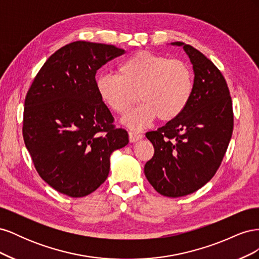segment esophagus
<instances>
[{
  "mask_svg": "<svg viewBox=\"0 0 259 259\" xmlns=\"http://www.w3.org/2000/svg\"><path fill=\"white\" fill-rule=\"evenodd\" d=\"M128 136L131 143H136L137 140L143 138V134H140V133L137 132H128Z\"/></svg>",
  "mask_w": 259,
  "mask_h": 259,
  "instance_id": "1",
  "label": "esophagus"
}]
</instances>
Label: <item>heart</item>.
Masks as SVG:
<instances>
[{
	"instance_id": "heart-1",
	"label": "heart",
	"mask_w": 259,
	"mask_h": 259,
	"mask_svg": "<svg viewBox=\"0 0 259 259\" xmlns=\"http://www.w3.org/2000/svg\"><path fill=\"white\" fill-rule=\"evenodd\" d=\"M96 91L100 100L111 111L124 115L138 100L140 105L124 117L133 130H140L155 117L169 122L182 114L191 99L193 74L180 59L137 52L123 60L116 75L97 76Z\"/></svg>"
}]
</instances>
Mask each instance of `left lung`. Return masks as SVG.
I'll return each mask as SVG.
<instances>
[{
	"label": "left lung",
	"mask_w": 259,
	"mask_h": 259,
	"mask_svg": "<svg viewBox=\"0 0 259 259\" xmlns=\"http://www.w3.org/2000/svg\"><path fill=\"white\" fill-rule=\"evenodd\" d=\"M183 46L193 66L191 99L175 120L146 137L154 154L145 175L164 197L178 198L199 190L221 166L233 131L232 100L218 68L191 45Z\"/></svg>",
	"instance_id": "obj_1"
}]
</instances>
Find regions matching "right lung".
<instances>
[{
    "mask_svg": "<svg viewBox=\"0 0 259 259\" xmlns=\"http://www.w3.org/2000/svg\"><path fill=\"white\" fill-rule=\"evenodd\" d=\"M114 45L76 41L46 60L25 99L22 135L44 182L71 198H82L105 183L110 155L128 144L100 100L95 75L121 56Z\"/></svg>",
    "mask_w": 259,
    "mask_h": 259,
    "instance_id": "right-lung-1",
    "label": "right lung"
}]
</instances>
